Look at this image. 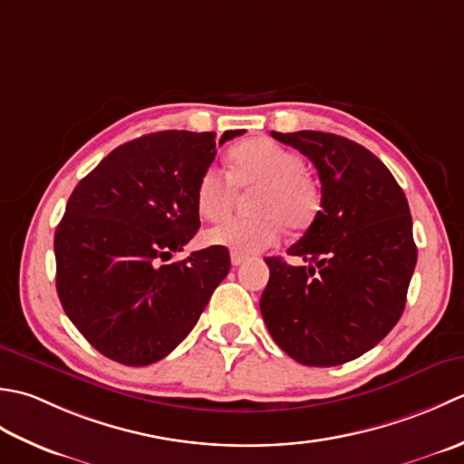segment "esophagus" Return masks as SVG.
Listing matches in <instances>:
<instances>
[{
  "mask_svg": "<svg viewBox=\"0 0 464 464\" xmlns=\"http://www.w3.org/2000/svg\"><path fill=\"white\" fill-rule=\"evenodd\" d=\"M230 260H232V266H240V264H242L246 258L242 256V254H236V252H232Z\"/></svg>",
  "mask_w": 464,
  "mask_h": 464,
  "instance_id": "1",
  "label": "esophagus"
}]
</instances>
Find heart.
I'll list each match as a JSON object with an SVG mask.
<instances>
[{"label": "heart", "instance_id": "heart-1", "mask_svg": "<svg viewBox=\"0 0 464 464\" xmlns=\"http://www.w3.org/2000/svg\"><path fill=\"white\" fill-rule=\"evenodd\" d=\"M233 176L218 166H208L196 186L200 216L216 220L230 210L236 186H260L254 198V218L232 216L212 226L206 240L230 252L252 256L276 244L285 230H302L316 216L320 198L304 174V160L295 150L268 138L248 140L230 154Z\"/></svg>", "mask_w": 464, "mask_h": 464}]
</instances>
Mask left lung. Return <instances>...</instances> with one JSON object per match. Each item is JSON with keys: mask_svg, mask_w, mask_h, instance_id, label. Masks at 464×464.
I'll list each match as a JSON object with an SVG mask.
<instances>
[{"mask_svg": "<svg viewBox=\"0 0 464 464\" xmlns=\"http://www.w3.org/2000/svg\"><path fill=\"white\" fill-rule=\"evenodd\" d=\"M272 138L314 164L323 200L286 250L306 266L266 258L262 318L296 362L344 364L381 343L404 310L417 264L409 202L391 169L353 140L312 130Z\"/></svg>", "mask_w": 464, "mask_h": 464, "instance_id": "8db88e82", "label": "left lung"}]
</instances>
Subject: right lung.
<instances>
[{"label": "right lung", "mask_w": 464, "mask_h": 464, "mask_svg": "<svg viewBox=\"0 0 464 464\" xmlns=\"http://www.w3.org/2000/svg\"><path fill=\"white\" fill-rule=\"evenodd\" d=\"M228 130H166L126 141L72 192L53 236L55 288L83 338L126 366L162 361L230 270L222 246L182 252L200 228L196 186Z\"/></svg>", "instance_id": "1"}]
</instances>
